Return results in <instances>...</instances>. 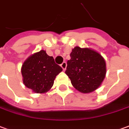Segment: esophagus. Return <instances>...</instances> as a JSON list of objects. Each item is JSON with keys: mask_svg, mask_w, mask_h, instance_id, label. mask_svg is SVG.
Listing matches in <instances>:
<instances>
[{"mask_svg": "<svg viewBox=\"0 0 129 129\" xmlns=\"http://www.w3.org/2000/svg\"><path fill=\"white\" fill-rule=\"evenodd\" d=\"M66 66H67V63H66V62H63L61 64V67L63 68V71L66 70Z\"/></svg>", "mask_w": 129, "mask_h": 129, "instance_id": "34e87169", "label": "esophagus"}]
</instances>
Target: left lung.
Wrapping results in <instances>:
<instances>
[{
    "mask_svg": "<svg viewBox=\"0 0 129 129\" xmlns=\"http://www.w3.org/2000/svg\"><path fill=\"white\" fill-rule=\"evenodd\" d=\"M67 62L66 74L73 86L82 93H90L99 87L106 73L105 61L98 52L75 47Z\"/></svg>",
    "mask_w": 129,
    "mask_h": 129,
    "instance_id": "8db88e82",
    "label": "left lung"
}]
</instances>
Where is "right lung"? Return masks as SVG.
<instances>
[{"label":"right lung","instance_id":"right-lung-1","mask_svg":"<svg viewBox=\"0 0 129 129\" xmlns=\"http://www.w3.org/2000/svg\"><path fill=\"white\" fill-rule=\"evenodd\" d=\"M61 71V67L44 50L28 57L21 67L25 86L40 93L47 92L52 88L56 76Z\"/></svg>","mask_w":129,"mask_h":129}]
</instances>
